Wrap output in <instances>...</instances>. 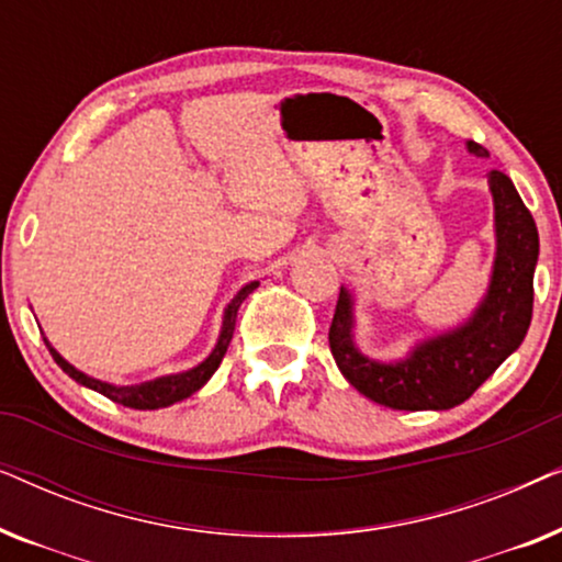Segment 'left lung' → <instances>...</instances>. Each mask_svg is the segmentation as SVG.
Segmentation results:
<instances>
[{
  "label": "left lung",
  "instance_id": "left-lung-1",
  "mask_svg": "<svg viewBox=\"0 0 562 562\" xmlns=\"http://www.w3.org/2000/svg\"><path fill=\"white\" fill-rule=\"evenodd\" d=\"M465 148L475 158H488L479 143L468 140ZM488 191L494 199V266L486 294L465 322L414 342L404 358L379 360L358 348L356 296L340 286L329 350L345 379L371 402L406 412L452 409L525 340L532 322L540 235L509 176L491 171Z\"/></svg>",
  "mask_w": 562,
  "mask_h": 562
}]
</instances>
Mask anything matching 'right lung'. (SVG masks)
<instances>
[{
	"instance_id": "obj_1",
	"label": "right lung",
	"mask_w": 562,
	"mask_h": 562,
	"mask_svg": "<svg viewBox=\"0 0 562 562\" xmlns=\"http://www.w3.org/2000/svg\"><path fill=\"white\" fill-rule=\"evenodd\" d=\"M258 286H260V281L245 283V286L233 296V302L225 306L217 342H214L212 352L202 360V363L194 366V368H189V371H183V373L160 375V379H156V381L135 383V386H114V383L91 379V375H87L83 371H79V368H76V366L68 363V360L60 356V352L48 342V337H43V340H45V345H48L53 360H56V363L64 368V373L71 375L76 383H81V386L97 391V394L112 398V402H117L122 406H130V409H164V406H171L176 402H183V398H189L191 394H196V391L202 389L204 383L212 379L214 371H217L220 363H222V358H225L229 340H233L237 310H240V304Z\"/></svg>"
}]
</instances>
